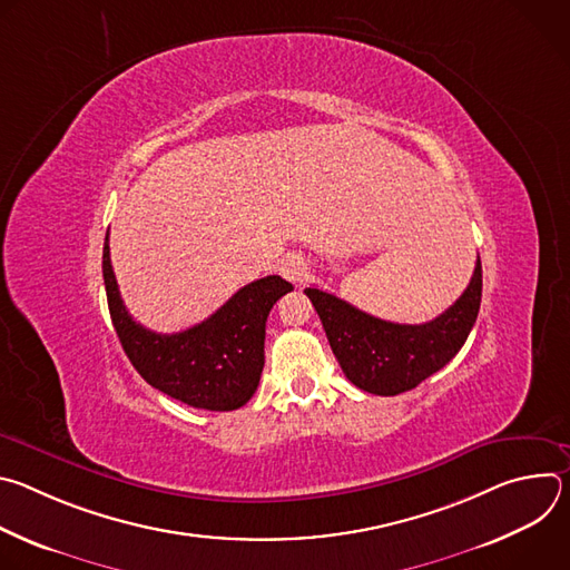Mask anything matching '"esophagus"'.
Masks as SVG:
<instances>
[{
	"mask_svg": "<svg viewBox=\"0 0 570 570\" xmlns=\"http://www.w3.org/2000/svg\"><path fill=\"white\" fill-rule=\"evenodd\" d=\"M306 271H308V264H306V259L302 257V255H286L284 259H282V264H279V273L288 279V282H293V284H297V282H302L304 277H306Z\"/></svg>",
	"mask_w": 570,
	"mask_h": 570,
	"instance_id": "1",
	"label": "esophagus"
}]
</instances>
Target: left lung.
I'll use <instances>...</instances> for the list:
<instances>
[{
	"mask_svg": "<svg viewBox=\"0 0 570 570\" xmlns=\"http://www.w3.org/2000/svg\"><path fill=\"white\" fill-rule=\"evenodd\" d=\"M345 376L361 390L394 396L442 370L464 345L480 308V257L466 291L442 315L424 324L374 317L320 288H304Z\"/></svg>",
	"mask_w": 570,
	"mask_h": 570,
	"instance_id": "1",
	"label": "left lung"
}]
</instances>
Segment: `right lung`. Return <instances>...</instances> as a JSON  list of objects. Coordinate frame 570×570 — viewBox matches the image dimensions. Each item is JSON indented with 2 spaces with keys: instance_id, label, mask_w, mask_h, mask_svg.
Masks as SVG:
<instances>
[{
  "instance_id": "add662e5",
  "label": "right lung",
  "mask_w": 570,
  "mask_h": 570,
  "mask_svg": "<svg viewBox=\"0 0 570 570\" xmlns=\"http://www.w3.org/2000/svg\"><path fill=\"white\" fill-rule=\"evenodd\" d=\"M104 282L119 343L132 367L155 390L194 409L236 411L255 394L264 370L266 320L273 304L293 291L279 275L238 288L216 313L178 334H155L132 320L104 243Z\"/></svg>"
}]
</instances>
